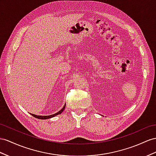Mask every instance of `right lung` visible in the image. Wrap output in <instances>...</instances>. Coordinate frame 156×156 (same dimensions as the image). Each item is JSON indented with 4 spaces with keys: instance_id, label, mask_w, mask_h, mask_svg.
<instances>
[{
    "instance_id": "obj_1",
    "label": "right lung",
    "mask_w": 156,
    "mask_h": 156,
    "mask_svg": "<svg viewBox=\"0 0 156 156\" xmlns=\"http://www.w3.org/2000/svg\"><path fill=\"white\" fill-rule=\"evenodd\" d=\"M65 107H66V104H65V105H64V107H62V108L61 110H60L59 111H58L57 113H55V114H53V115H47V116H42V115H34V114H31V113H30V115H32V116H34V117L37 118V119H43H43H51V118H52V117H55V116H57V115L62 113V112H63V111L65 110Z\"/></svg>"
}]
</instances>
